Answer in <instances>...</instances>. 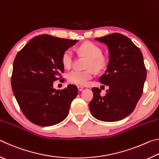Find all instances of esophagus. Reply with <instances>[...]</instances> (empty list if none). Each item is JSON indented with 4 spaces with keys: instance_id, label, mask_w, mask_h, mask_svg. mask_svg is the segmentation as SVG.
<instances>
[{
    "instance_id": "1",
    "label": "esophagus",
    "mask_w": 159,
    "mask_h": 159,
    "mask_svg": "<svg viewBox=\"0 0 159 159\" xmlns=\"http://www.w3.org/2000/svg\"><path fill=\"white\" fill-rule=\"evenodd\" d=\"M77 88H78V90H79V91H82V90H83V86L78 85V86H77Z\"/></svg>"
}]
</instances>
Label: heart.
Here are the masks:
<instances>
[{"instance_id":"obj_1","label":"heart","mask_w":159,"mask_h":159,"mask_svg":"<svg viewBox=\"0 0 159 159\" xmlns=\"http://www.w3.org/2000/svg\"><path fill=\"white\" fill-rule=\"evenodd\" d=\"M79 50L83 55L89 57L87 64V68H93L97 71H100L105 69L107 61L102 57V50L98 45L93 43H85L79 48ZM61 61L65 68H70L73 64L74 53L71 49H66L63 52ZM93 76V71L88 69L85 71H79L74 69L66 75L68 81L76 85H84Z\"/></svg>"}]
</instances>
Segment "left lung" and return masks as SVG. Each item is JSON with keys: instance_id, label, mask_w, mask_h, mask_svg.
Masks as SVG:
<instances>
[{"instance_id": "left-lung-1", "label": "left lung", "mask_w": 159, "mask_h": 159, "mask_svg": "<svg viewBox=\"0 0 159 159\" xmlns=\"http://www.w3.org/2000/svg\"><path fill=\"white\" fill-rule=\"evenodd\" d=\"M108 47L109 60L99 82L108 85L104 95L93 88L89 109L94 117L102 121L122 120L134 111L143 93L147 69L142 52L129 38L114 33L96 38Z\"/></svg>"}]
</instances>
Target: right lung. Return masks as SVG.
<instances>
[{"instance_id":"obj_1","label":"right lung","mask_w":159,"mask_h":159,"mask_svg":"<svg viewBox=\"0 0 159 159\" xmlns=\"http://www.w3.org/2000/svg\"><path fill=\"white\" fill-rule=\"evenodd\" d=\"M77 42L43 34L30 40L16 55L12 91L24 115L34 124L54 125L68 116L78 88L69 85L63 90H55L53 83L64 71L61 61L63 52Z\"/></svg>"}]
</instances>
